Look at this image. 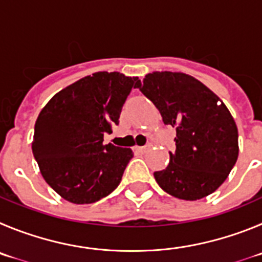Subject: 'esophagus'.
Masks as SVG:
<instances>
[{
	"mask_svg": "<svg viewBox=\"0 0 262 262\" xmlns=\"http://www.w3.org/2000/svg\"><path fill=\"white\" fill-rule=\"evenodd\" d=\"M134 150L138 152H141V154H143V152H146L150 150V146H141V147L140 146H136V148H134Z\"/></svg>",
	"mask_w": 262,
	"mask_h": 262,
	"instance_id": "esophagus-1",
	"label": "esophagus"
}]
</instances>
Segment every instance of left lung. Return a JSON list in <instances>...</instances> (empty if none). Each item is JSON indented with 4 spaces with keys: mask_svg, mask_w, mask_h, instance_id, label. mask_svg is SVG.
Segmentation results:
<instances>
[{
    "mask_svg": "<svg viewBox=\"0 0 262 262\" xmlns=\"http://www.w3.org/2000/svg\"><path fill=\"white\" fill-rule=\"evenodd\" d=\"M164 125L176 128L175 152L155 171L159 187L187 201L204 199L222 185L239 154L237 128L227 107L204 83L183 73L154 72L138 79Z\"/></svg>",
    "mask_w": 262,
    "mask_h": 262,
    "instance_id": "obj_1",
    "label": "left lung"
}]
</instances>
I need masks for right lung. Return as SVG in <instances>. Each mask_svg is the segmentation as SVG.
Listing matches in <instances>:
<instances>
[{
	"mask_svg": "<svg viewBox=\"0 0 262 262\" xmlns=\"http://www.w3.org/2000/svg\"><path fill=\"white\" fill-rule=\"evenodd\" d=\"M138 78L99 72L56 94L35 124L32 152L49 187L73 204H93L119 187L130 148L103 145Z\"/></svg>",
	"mask_w": 262,
	"mask_h": 262,
	"instance_id": "obj_1",
	"label": "right lung"
}]
</instances>
